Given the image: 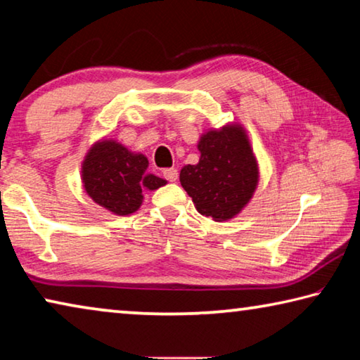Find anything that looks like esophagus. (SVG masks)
I'll return each mask as SVG.
<instances>
[{"mask_svg": "<svg viewBox=\"0 0 360 360\" xmlns=\"http://www.w3.org/2000/svg\"><path fill=\"white\" fill-rule=\"evenodd\" d=\"M164 176H166V180L169 181H176V179H179V170L170 167V169H164Z\"/></svg>", "mask_w": 360, "mask_h": 360, "instance_id": "34e87169", "label": "esophagus"}]
</instances>
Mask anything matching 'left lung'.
<instances>
[{
	"label": "left lung",
	"instance_id": "obj_1",
	"mask_svg": "<svg viewBox=\"0 0 360 360\" xmlns=\"http://www.w3.org/2000/svg\"><path fill=\"white\" fill-rule=\"evenodd\" d=\"M199 162L180 170V184L201 215L234 219L257 190L258 162L245 129L234 122L205 131L198 141Z\"/></svg>",
	"mask_w": 360,
	"mask_h": 360
}]
</instances>
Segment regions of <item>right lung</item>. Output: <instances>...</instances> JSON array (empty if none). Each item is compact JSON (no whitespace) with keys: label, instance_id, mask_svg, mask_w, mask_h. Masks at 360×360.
<instances>
[{"label":"right lung","instance_id":"right-lung-1","mask_svg":"<svg viewBox=\"0 0 360 360\" xmlns=\"http://www.w3.org/2000/svg\"><path fill=\"white\" fill-rule=\"evenodd\" d=\"M81 180L94 202L120 217L140 209L143 201L141 190L155 191L167 184L148 172L145 155L107 139L96 141L86 153L81 164Z\"/></svg>","mask_w":360,"mask_h":360}]
</instances>
